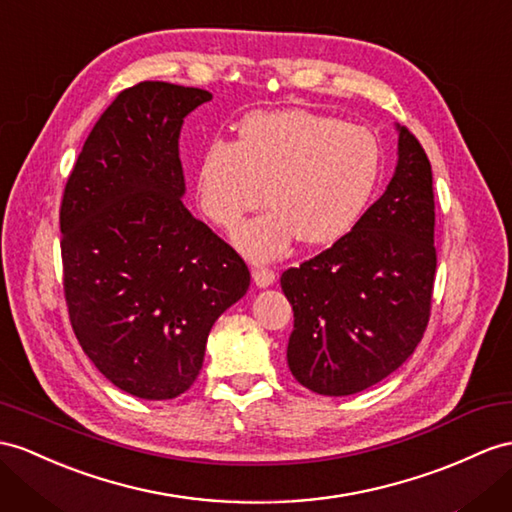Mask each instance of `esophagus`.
<instances>
[{
    "label": "esophagus",
    "mask_w": 512,
    "mask_h": 512,
    "mask_svg": "<svg viewBox=\"0 0 512 512\" xmlns=\"http://www.w3.org/2000/svg\"><path fill=\"white\" fill-rule=\"evenodd\" d=\"M274 279H277V274H274L270 268H264V266L253 268V281L257 287H268L274 283Z\"/></svg>",
    "instance_id": "1"
}]
</instances>
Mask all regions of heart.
Masks as SVG:
<instances>
[{
	"label": "heart",
	"mask_w": 512,
	"mask_h": 512,
	"mask_svg": "<svg viewBox=\"0 0 512 512\" xmlns=\"http://www.w3.org/2000/svg\"><path fill=\"white\" fill-rule=\"evenodd\" d=\"M383 151L365 125L311 110L248 114L238 142H209L196 170V196L207 220L233 231L266 199V214L235 233L257 261L283 255L298 238L329 246L348 235L381 177Z\"/></svg>",
	"instance_id": "1"
}]
</instances>
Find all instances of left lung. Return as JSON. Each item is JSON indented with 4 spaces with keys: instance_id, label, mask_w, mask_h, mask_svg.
Returning <instances> with one entry per match:
<instances>
[{
    "instance_id": "left-lung-1",
    "label": "left lung",
    "mask_w": 512,
    "mask_h": 512,
    "mask_svg": "<svg viewBox=\"0 0 512 512\" xmlns=\"http://www.w3.org/2000/svg\"><path fill=\"white\" fill-rule=\"evenodd\" d=\"M398 129L387 190L342 240L283 272L294 311L287 365L320 396L381 383L422 339L435 283V194L422 144Z\"/></svg>"
}]
</instances>
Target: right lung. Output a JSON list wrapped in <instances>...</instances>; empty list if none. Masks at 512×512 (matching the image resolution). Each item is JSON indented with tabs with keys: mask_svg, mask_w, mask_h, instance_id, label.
Returning a JSON list of instances; mask_svg holds the SVG:
<instances>
[{
	"mask_svg": "<svg viewBox=\"0 0 512 512\" xmlns=\"http://www.w3.org/2000/svg\"><path fill=\"white\" fill-rule=\"evenodd\" d=\"M212 93L127 88L90 131L60 207L64 296L77 342L144 400L188 391L214 322L251 285L242 257L183 205V119Z\"/></svg>",
	"mask_w": 512,
	"mask_h": 512,
	"instance_id": "obj_1",
	"label": "right lung"
}]
</instances>
